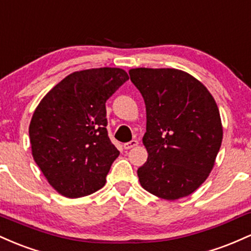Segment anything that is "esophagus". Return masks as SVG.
I'll return each mask as SVG.
<instances>
[{"label":"esophagus","instance_id":"obj_1","mask_svg":"<svg viewBox=\"0 0 251 251\" xmlns=\"http://www.w3.org/2000/svg\"><path fill=\"white\" fill-rule=\"evenodd\" d=\"M138 144H139V143H138V140H131V142L124 144V149L129 150V149L134 148V146H138Z\"/></svg>","mask_w":251,"mask_h":251}]
</instances>
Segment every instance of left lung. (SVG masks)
<instances>
[{
	"label": "left lung",
	"mask_w": 251,
	"mask_h": 251,
	"mask_svg": "<svg viewBox=\"0 0 251 251\" xmlns=\"http://www.w3.org/2000/svg\"><path fill=\"white\" fill-rule=\"evenodd\" d=\"M131 81L146 106L148 162L140 185L166 201L191 195L215 165L223 139L220 111L200 80L175 68H133Z\"/></svg>",
	"instance_id": "obj_1"
}]
</instances>
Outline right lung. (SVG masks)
<instances>
[{"mask_svg": "<svg viewBox=\"0 0 251 251\" xmlns=\"http://www.w3.org/2000/svg\"><path fill=\"white\" fill-rule=\"evenodd\" d=\"M128 75L122 68L74 72L42 98L29 125L31 154L48 183L68 198L101 189L119 155L107 133L106 100Z\"/></svg>", "mask_w": 251, "mask_h": 251, "instance_id": "1", "label": "right lung"}]
</instances>
